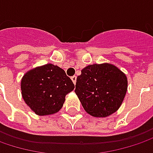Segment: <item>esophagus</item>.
<instances>
[{"instance_id":"obj_1","label":"esophagus","mask_w":153,"mask_h":153,"mask_svg":"<svg viewBox=\"0 0 153 153\" xmlns=\"http://www.w3.org/2000/svg\"><path fill=\"white\" fill-rule=\"evenodd\" d=\"M71 79L73 80V82H74V84L75 85L76 84V79H77V77L74 75V76H73V77H71Z\"/></svg>"}]
</instances>
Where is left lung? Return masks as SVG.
<instances>
[{
    "instance_id": "left-lung-1",
    "label": "left lung",
    "mask_w": 153,
    "mask_h": 153,
    "mask_svg": "<svg viewBox=\"0 0 153 153\" xmlns=\"http://www.w3.org/2000/svg\"><path fill=\"white\" fill-rule=\"evenodd\" d=\"M75 94L88 114L105 118L121 105L127 91V78L109 63L89 65L77 77Z\"/></svg>"
}]
</instances>
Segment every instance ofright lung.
<instances>
[{"label": "right lung", "instance_id": "obj_1", "mask_svg": "<svg viewBox=\"0 0 153 153\" xmlns=\"http://www.w3.org/2000/svg\"><path fill=\"white\" fill-rule=\"evenodd\" d=\"M21 88L25 103L37 115L44 116L61 109L66 95L74 89V85L63 69L47 64L26 73Z\"/></svg>", "mask_w": 153, "mask_h": 153}]
</instances>
